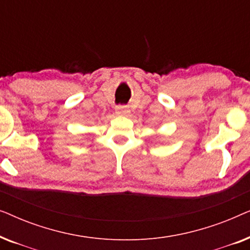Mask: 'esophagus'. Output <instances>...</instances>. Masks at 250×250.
I'll use <instances>...</instances> for the list:
<instances>
[{"instance_id":"34e87169","label":"esophagus","mask_w":250,"mask_h":250,"mask_svg":"<svg viewBox=\"0 0 250 250\" xmlns=\"http://www.w3.org/2000/svg\"><path fill=\"white\" fill-rule=\"evenodd\" d=\"M128 114H129V108L127 105H118V107H116V115L127 116Z\"/></svg>"}]
</instances>
